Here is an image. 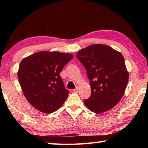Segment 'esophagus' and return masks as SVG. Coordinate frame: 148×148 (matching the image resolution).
<instances>
[{
    "label": "esophagus",
    "mask_w": 148,
    "mask_h": 148,
    "mask_svg": "<svg viewBox=\"0 0 148 148\" xmlns=\"http://www.w3.org/2000/svg\"><path fill=\"white\" fill-rule=\"evenodd\" d=\"M73 92H75V93H78V92H79V88L77 86L76 88L73 90Z\"/></svg>",
    "instance_id": "1"
}]
</instances>
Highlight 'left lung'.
<instances>
[{"instance_id":"8db88e82","label":"left lung","mask_w":148,"mask_h":148,"mask_svg":"<svg viewBox=\"0 0 148 148\" xmlns=\"http://www.w3.org/2000/svg\"><path fill=\"white\" fill-rule=\"evenodd\" d=\"M77 58L86 69L92 94L83 100L91 111L100 114L120 101L128 81V72L120 53L104 45L81 49Z\"/></svg>"}]
</instances>
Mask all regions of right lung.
Masks as SVG:
<instances>
[{
    "mask_svg": "<svg viewBox=\"0 0 148 148\" xmlns=\"http://www.w3.org/2000/svg\"><path fill=\"white\" fill-rule=\"evenodd\" d=\"M72 58L69 53L40 51L21 62L19 83L25 97L36 109L49 114L65 102L69 92L60 73Z\"/></svg>",
    "mask_w": 148,
    "mask_h": 148,
    "instance_id": "add662e5",
    "label": "right lung"
}]
</instances>
